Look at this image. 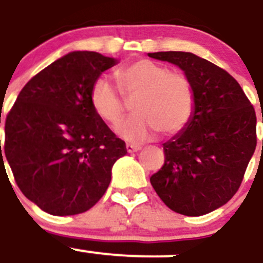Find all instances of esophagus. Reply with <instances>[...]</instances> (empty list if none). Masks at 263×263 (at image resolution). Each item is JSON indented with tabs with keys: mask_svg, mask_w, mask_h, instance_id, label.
Returning a JSON list of instances; mask_svg holds the SVG:
<instances>
[{
	"mask_svg": "<svg viewBox=\"0 0 263 263\" xmlns=\"http://www.w3.org/2000/svg\"><path fill=\"white\" fill-rule=\"evenodd\" d=\"M125 148H127V152H128V154H132V152H138V151H140V147H139V145L127 144L125 145Z\"/></svg>",
	"mask_w": 263,
	"mask_h": 263,
	"instance_id": "esophagus-1",
	"label": "esophagus"
}]
</instances>
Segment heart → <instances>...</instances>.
Wrapping results in <instances>:
<instances>
[{
  "label": "heart",
  "mask_w": 263,
  "mask_h": 263,
  "mask_svg": "<svg viewBox=\"0 0 263 263\" xmlns=\"http://www.w3.org/2000/svg\"><path fill=\"white\" fill-rule=\"evenodd\" d=\"M122 91L134 98L131 118L116 125L115 131L131 143H141L154 136L173 135L185 127L191 119L195 93L188 78L170 71L165 66L140 59L116 72ZM93 111L104 122L115 124L122 118L124 106L120 91L107 77L93 82L90 93Z\"/></svg>",
  "instance_id": "b5f03b06"
}]
</instances>
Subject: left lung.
Wrapping results in <instances>:
<instances>
[{
    "label": "left lung",
    "instance_id": "1",
    "mask_svg": "<svg viewBox=\"0 0 263 263\" xmlns=\"http://www.w3.org/2000/svg\"><path fill=\"white\" fill-rule=\"evenodd\" d=\"M148 57L181 68L195 93L191 119L163 144L165 161L151 184L176 213H211L241 185L257 145L255 111L238 82L206 59L184 51Z\"/></svg>",
    "mask_w": 263,
    "mask_h": 263
}]
</instances>
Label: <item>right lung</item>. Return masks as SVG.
Here are the masks:
<instances>
[{"mask_svg": "<svg viewBox=\"0 0 263 263\" xmlns=\"http://www.w3.org/2000/svg\"><path fill=\"white\" fill-rule=\"evenodd\" d=\"M118 62L95 51L68 52L27 82L6 116L0 161L6 156L18 188L46 213L88 211L127 154L90 100L93 82Z\"/></svg>", "mask_w": 263, "mask_h": 263, "instance_id": "add662e5", "label": "right lung"}]
</instances>
